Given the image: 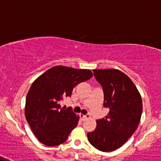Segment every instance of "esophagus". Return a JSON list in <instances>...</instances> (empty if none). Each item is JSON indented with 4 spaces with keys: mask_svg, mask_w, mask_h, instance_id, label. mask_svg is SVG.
Wrapping results in <instances>:
<instances>
[{
    "mask_svg": "<svg viewBox=\"0 0 161 161\" xmlns=\"http://www.w3.org/2000/svg\"><path fill=\"white\" fill-rule=\"evenodd\" d=\"M90 117H91V115H89V114H86V115H80L81 120H82V121H86V120L89 119V118H90Z\"/></svg>",
    "mask_w": 161,
    "mask_h": 161,
    "instance_id": "1",
    "label": "esophagus"
}]
</instances>
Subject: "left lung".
Here are the masks:
<instances>
[{
    "label": "left lung",
    "instance_id": "8db88e82",
    "mask_svg": "<svg viewBox=\"0 0 161 161\" xmlns=\"http://www.w3.org/2000/svg\"><path fill=\"white\" fill-rule=\"evenodd\" d=\"M93 72L103 91V106L109 112L97 121L96 129L88 133V139L98 150L112 152L122 146L138 127L142 98L131 79L121 71L108 69Z\"/></svg>",
    "mask_w": 161,
    "mask_h": 161
}]
</instances>
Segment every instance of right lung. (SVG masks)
I'll return each instance as SVG.
<instances>
[{
	"instance_id": "add662e5",
	"label": "right lung",
	"mask_w": 161,
	"mask_h": 161,
	"mask_svg": "<svg viewBox=\"0 0 161 161\" xmlns=\"http://www.w3.org/2000/svg\"><path fill=\"white\" fill-rule=\"evenodd\" d=\"M93 76L90 69L56 66L33 82L27 94L25 117L38 140L47 146H58L78 125L71 108H61L64 98L73 89Z\"/></svg>"
}]
</instances>
